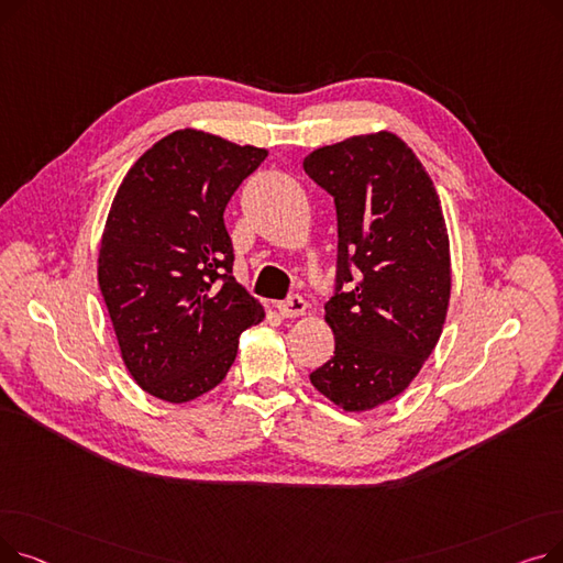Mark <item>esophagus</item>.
I'll use <instances>...</instances> for the list:
<instances>
[{"instance_id":"esophagus-1","label":"esophagus","mask_w":563,"mask_h":563,"mask_svg":"<svg viewBox=\"0 0 563 563\" xmlns=\"http://www.w3.org/2000/svg\"><path fill=\"white\" fill-rule=\"evenodd\" d=\"M276 308H278V312H280L283 317H299V314L306 312L308 303H306V299H301V297H289V299L280 301Z\"/></svg>"}]
</instances>
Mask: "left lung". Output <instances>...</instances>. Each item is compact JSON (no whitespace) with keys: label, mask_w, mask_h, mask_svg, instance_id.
Returning <instances> with one entry per match:
<instances>
[{"label":"left lung","mask_w":563,"mask_h":563,"mask_svg":"<svg viewBox=\"0 0 563 563\" xmlns=\"http://www.w3.org/2000/svg\"><path fill=\"white\" fill-rule=\"evenodd\" d=\"M303 170L338 210V291L323 306L335 351L310 380L346 412L372 410L410 386L445 327V217L422 162L388 130L317 147Z\"/></svg>","instance_id":"8db88e82"}]
</instances>
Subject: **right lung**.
I'll return each mask as SVG.
<instances>
[{
    "label": "right lung",
    "mask_w": 563,
    "mask_h": 563,
    "mask_svg": "<svg viewBox=\"0 0 563 563\" xmlns=\"http://www.w3.org/2000/svg\"><path fill=\"white\" fill-rule=\"evenodd\" d=\"M269 151L185 128L118 187L98 283L121 356L147 395L185 404L217 388L264 308L232 276L225 205Z\"/></svg>",
    "instance_id": "obj_1"
}]
</instances>
